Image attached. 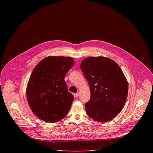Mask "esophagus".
Wrapping results in <instances>:
<instances>
[{"mask_svg":"<svg viewBox=\"0 0 153 153\" xmlns=\"http://www.w3.org/2000/svg\"><path fill=\"white\" fill-rule=\"evenodd\" d=\"M79 96V93H77L74 94V97H77Z\"/></svg>","mask_w":153,"mask_h":153,"instance_id":"1","label":"esophagus"}]
</instances>
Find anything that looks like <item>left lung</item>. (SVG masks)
<instances>
[{
  "label": "left lung",
  "mask_w": 153,
  "mask_h": 153,
  "mask_svg": "<svg viewBox=\"0 0 153 153\" xmlns=\"http://www.w3.org/2000/svg\"><path fill=\"white\" fill-rule=\"evenodd\" d=\"M80 69L88 82L90 100L86 114L99 122L110 121L123 109L128 91L127 80L117 63L105 57L85 58Z\"/></svg>",
  "instance_id": "left-lung-1"
}]
</instances>
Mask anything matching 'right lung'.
<instances>
[{
	"mask_svg": "<svg viewBox=\"0 0 153 153\" xmlns=\"http://www.w3.org/2000/svg\"><path fill=\"white\" fill-rule=\"evenodd\" d=\"M71 57L49 56L34 68L27 87L28 104L41 120L55 123L67 115L74 97L64 79L73 66Z\"/></svg>",
	"mask_w": 153,
	"mask_h": 153,
	"instance_id": "right-lung-1",
	"label": "right lung"
}]
</instances>
